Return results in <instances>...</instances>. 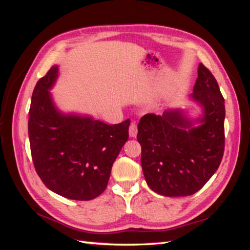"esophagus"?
Instances as JSON below:
<instances>
[{"instance_id": "obj_1", "label": "esophagus", "mask_w": 250, "mask_h": 250, "mask_svg": "<svg viewBox=\"0 0 250 250\" xmlns=\"http://www.w3.org/2000/svg\"><path fill=\"white\" fill-rule=\"evenodd\" d=\"M129 134L131 137H136L137 135V125L135 122H132L129 129Z\"/></svg>"}]
</instances>
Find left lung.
<instances>
[{"label":"left lung","mask_w":250,"mask_h":250,"mask_svg":"<svg viewBox=\"0 0 250 250\" xmlns=\"http://www.w3.org/2000/svg\"><path fill=\"white\" fill-rule=\"evenodd\" d=\"M202 108L191 119L180 108L147 114L137 125L141 164L147 185L164 196H187L203 187L219 167L225 150V99L214 77L200 63L190 94Z\"/></svg>","instance_id":"obj_1"}]
</instances>
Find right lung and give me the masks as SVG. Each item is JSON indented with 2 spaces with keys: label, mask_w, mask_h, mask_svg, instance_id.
Instances as JSON below:
<instances>
[{
  "label": "right lung",
  "mask_w": 250,
  "mask_h": 250,
  "mask_svg": "<svg viewBox=\"0 0 250 250\" xmlns=\"http://www.w3.org/2000/svg\"><path fill=\"white\" fill-rule=\"evenodd\" d=\"M58 76L59 66L54 65L32 94V160L47 188L67 199L89 201L107 187L111 167L129 139L130 119L106 125L91 116L62 113L50 93Z\"/></svg>",
  "instance_id": "1"
}]
</instances>
